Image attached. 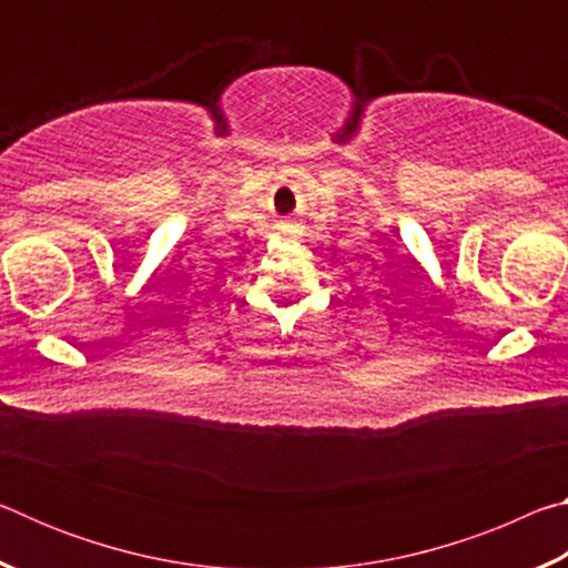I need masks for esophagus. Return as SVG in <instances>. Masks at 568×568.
I'll list each match as a JSON object with an SVG mask.
<instances>
[{"instance_id": "1", "label": "esophagus", "mask_w": 568, "mask_h": 568, "mask_svg": "<svg viewBox=\"0 0 568 568\" xmlns=\"http://www.w3.org/2000/svg\"><path fill=\"white\" fill-rule=\"evenodd\" d=\"M285 227H291V225H285Z\"/></svg>"}]
</instances>
